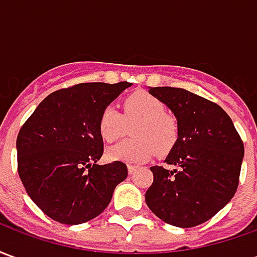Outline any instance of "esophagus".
Returning a JSON list of instances; mask_svg holds the SVG:
<instances>
[{
    "label": "esophagus",
    "instance_id": "34e87169",
    "mask_svg": "<svg viewBox=\"0 0 257 257\" xmlns=\"http://www.w3.org/2000/svg\"><path fill=\"white\" fill-rule=\"evenodd\" d=\"M138 168H139V167H136V165H131V164H129V165H128V172L129 173H134L135 171L138 169Z\"/></svg>",
    "mask_w": 257,
    "mask_h": 257
}]
</instances>
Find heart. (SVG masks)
<instances>
[{
  "mask_svg": "<svg viewBox=\"0 0 257 257\" xmlns=\"http://www.w3.org/2000/svg\"><path fill=\"white\" fill-rule=\"evenodd\" d=\"M123 112L107 106L99 118V132L106 142L122 138L134 125L132 138L107 150L111 161L143 162L154 154L164 156L178 143V118L167 111L165 103L145 90H138L123 100Z\"/></svg>",
  "mask_w": 257,
  "mask_h": 257,
  "instance_id": "obj_1",
  "label": "heart"
}]
</instances>
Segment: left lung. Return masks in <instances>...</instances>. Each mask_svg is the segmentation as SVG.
<instances>
[{
    "instance_id": "8db88e82",
    "label": "left lung",
    "mask_w": 257,
    "mask_h": 257,
    "mask_svg": "<svg viewBox=\"0 0 257 257\" xmlns=\"http://www.w3.org/2000/svg\"><path fill=\"white\" fill-rule=\"evenodd\" d=\"M178 118L179 139L165 158L169 171L151 167L146 204L162 221L195 227L224 208L237 191L243 143L220 106L182 88L149 89Z\"/></svg>"
}]
</instances>
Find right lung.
I'll return each mask as SVG.
<instances>
[{
    "label": "right lung",
    "instance_id": "right-lung-1",
    "mask_svg": "<svg viewBox=\"0 0 257 257\" xmlns=\"http://www.w3.org/2000/svg\"><path fill=\"white\" fill-rule=\"evenodd\" d=\"M132 84L85 82L59 89L20 128L18 172L33 202L62 224H81L106 209L128 176L121 161L99 165L101 111Z\"/></svg>",
    "mask_w": 257,
    "mask_h": 257
}]
</instances>
